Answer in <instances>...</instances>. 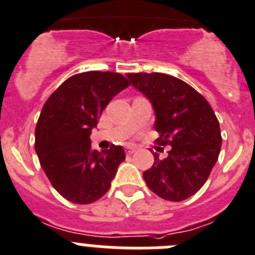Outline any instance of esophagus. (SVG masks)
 Masks as SVG:
<instances>
[{
    "label": "esophagus",
    "mask_w": 255,
    "mask_h": 255,
    "mask_svg": "<svg viewBox=\"0 0 255 255\" xmlns=\"http://www.w3.org/2000/svg\"><path fill=\"white\" fill-rule=\"evenodd\" d=\"M136 147H127V149H126V152H127V155H132L133 152H136Z\"/></svg>",
    "instance_id": "esophagus-1"
}]
</instances>
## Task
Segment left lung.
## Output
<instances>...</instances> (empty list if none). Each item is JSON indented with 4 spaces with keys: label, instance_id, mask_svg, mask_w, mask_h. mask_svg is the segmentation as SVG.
Returning a JSON list of instances; mask_svg holds the SVG:
<instances>
[{
    "label": "left lung",
    "instance_id": "8db88e82",
    "mask_svg": "<svg viewBox=\"0 0 255 255\" xmlns=\"http://www.w3.org/2000/svg\"><path fill=\"white\" fill-rule=\"evenodd\" d=\"M130 85L151 103L158 143L170 145L163 160L154 164L143 180L161 199L182 201L207 182L222 145L220 123L204 97L190 85L163 73H129Z\"/></svg>",
    "mask_w": 255,
    "mask_h": 255
}]
</instances>
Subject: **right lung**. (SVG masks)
<instances>
[{"label": "right lung", "instance_id": "right-lung-1", "mask_svg": "<svg viewBox=\"0 0 255 255\" xmlns=\"http://www.w3.org/2000/svg\"><path fill=\"white\" fill-rule=\"evenodd\" d=\"M128 86L119 73H79L61 83L42 108L35 152L51 185L66 200L75 204L99 200L125 161L122 146L92 150L90 134L106 105Z\"/></svg>", "mask_w": 255, "mask_h": 255}]
</instances>
